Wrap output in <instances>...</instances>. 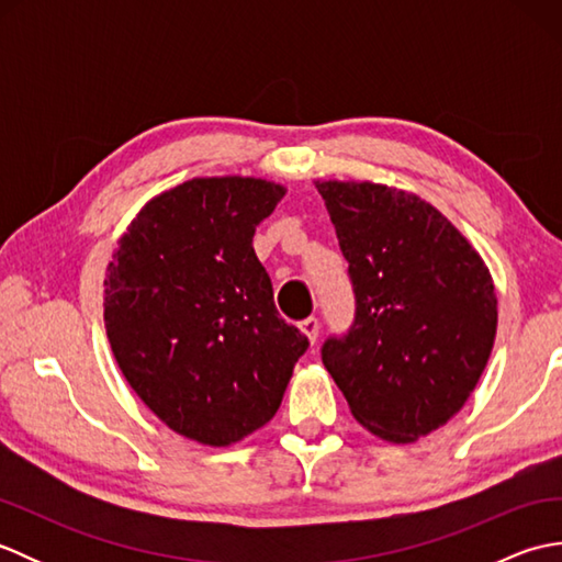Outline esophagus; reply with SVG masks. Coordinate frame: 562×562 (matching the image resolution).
Masks as SVG:
<instances>
[{"instance_id": "1", "label": "esophagus", "mask_w": 562, "mask_h": 562, "mask_svg": "<svg viewBox=\"0 0 562 562\" xmlns=\"http://www.w3.org/2000/svg\"><path fill=\"white\" fill-rule=\"evenodd\" d=\"M300 328H302V333L304 336L308 338V342H316V338H318V318H314V316H308V318H304L302 324H300Z\"/></svg>"}]
</instances>
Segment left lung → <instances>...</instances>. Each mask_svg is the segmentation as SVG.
<instances>
[{"mask_svg": "<svg viewBox=\"0 0 562 562\" xmlns=\"http://www.w3.org/2000/svg\"><path fill=\"white\" fill-rule=\"evenodd\" d=\"M355 292V321L321 360L355 420L415 441L469 401L491 357L497 296L485 262L429 202L376 183L318 181Z\"/></svg>", "mask_w": 562, "mask_h": 562, "instance_id": "left-lung-1", "label": "left lung"}]
</instances>
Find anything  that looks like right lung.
Masks as SVG:
<instances>
[{
    "label": "right lung",
    "instance_id": "obj_1",
    "mask_svg": "<svg viewBox=\"0 0 562 562\" xmlns=\"http://www.w3.org/2000/svg\"><path fill=\"white\" fill-rule=\"evenodd\" d=\"M282 198L260 178H193L147 202L105 272L117 367L159 420L200 445L266 425L308 348L280 318L254 250Z\"/></svg>",
    "mask_w": 562,
    "mask_h": 562
}]
</instances>
